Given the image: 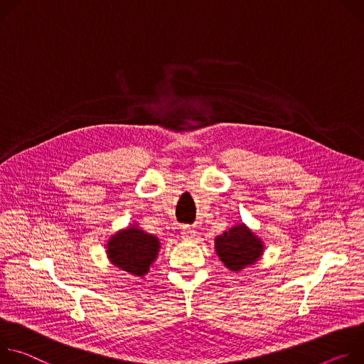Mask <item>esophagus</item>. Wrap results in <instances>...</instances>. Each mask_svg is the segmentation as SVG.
<instances>
[{"label": "esophagus", "mask_w": 364, "mask_h": 364, "mask_svg": "<svg viewBox=\"0 0 364 364\" xmlns=\"http://www.w3.org/2000/svg\"><path fill=\"white\" fill-rule=\"evenodd\" d=\"M195 235H196V231L192 227H189V225L182 227V238L183 240H192V238H195Z\"/></svg>", "instance_id": "obj_1"}]
</instances>
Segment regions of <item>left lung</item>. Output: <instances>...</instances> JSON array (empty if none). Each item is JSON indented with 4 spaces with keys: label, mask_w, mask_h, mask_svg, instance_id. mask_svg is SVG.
I'll return each instance as SVG.
<instances>
[{
    "label": "left lung",
    "mask_w": 364,
    "mask_h": 364,
    "mask_svg": "<svg viewBox=\"0 0 364 364\" xmlns=\"http://www.w3.org/2000/svg\"><path fill=\"white\" fill-rule=\"evenodd\" d=\"M215 252L227 269L240 272L263 256L264 246L262 238L241 223L215 237Z\"/></svg>",
    "instance_id": "1"
}]
</instances>
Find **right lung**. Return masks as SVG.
I'll use <instances>...</instances> for the list:
<instances>
[{
	"instance_id": "add662e5",
	"label": "right lung",
	"mask_w": 364,
	"mask_h": 364,
	"mask_svg": "<svg viewBox=\"0 0 364 364\" xmlns=\"http://www.w3.org/2000/svg\"><path fill=\"white\" fill-rule=\"evenodd\" d=\"M107 257L118 269L143 277L157 259L160 241L137 224L119 230L107 241Z\"/></svg>"
}]
</instances>
